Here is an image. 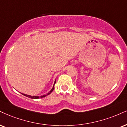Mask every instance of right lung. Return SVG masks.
I'll return each instance as SVG.
<instances>
[{"instance_id":"1","label":"right lung","mask_w":127,"mask_h":127,"mask_svg":"<svg viewBox=\"0 0 127 127\" xmlns=\"http://www.w3.org/2000/svg\"><path fill=\"white\" fill-rule=\"evenodd\" d=\"M56 80H55V82H54V86H53V88L51 89V91H50V92H48V94H47V95H44L41 96H30V95H26V94H22L23 95L25 96L28 97H30V98H32V99H38V98H40V97H44L46 96H47V95H49V94H51V93L53 91V90L54 89V86L55 83H56Z\"/></svg>"}]
</instances>
